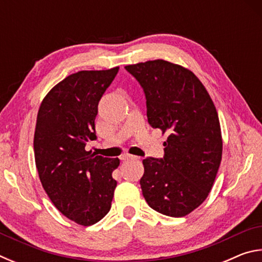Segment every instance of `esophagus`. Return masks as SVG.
<instances>
[{
    "instance_id": "esophagus-1",
    "label": "esophagus",
    "mask_w": 262,
    "mask_h": 262,
    "mask_svg": "<svg viewBox=\"0 0 262 262\" xmlns=\"http://www.w3.org/2000/svg\"><path fill=\"white\" fill-rule=\"evenodd\" d=\"M137 158H139V157L133 156V155H129V154H125V155H122V156H121L122 161H128V159H137Z\"/></svg>"
}]
</instances>
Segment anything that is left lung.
<instances>
[{
	"label": "left lung",
	"instance_id": "obj_1",
	"mask_svg": "<svg viewBox=\"0 0 262 262\" xmlns=\"http://www.w3.org/2000/svg\"><path fill=\"white\" fill-rule=\"evenodd\" d=\"M125 68L143 88L150 126L168 133L164 158L143 159L142 194L163 215H188L209 195L221 164L223 141L215 105L183 66L154 60Z\"/></svg>",
	"mask_w": 262,
	"mask_h": 262
}]
</instances>
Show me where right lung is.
I'll return each mask as SVG.
<instances>
[{"label": "right lung", "instance_id": "obj_1", "mask_svg": "<svg viewBox=\"0 0 262 262\" xmlns=\"http://www.w3.org/2000/svg\"><path fill=\"white\" fill-rule=\"evenodd\" d=\"M118 72L114 67L69 75L38 111L33 149L41 185L61 214L84 227L107 214L117 187L112 172L119 158L97 156L85 145L97 139L98 103Z\"/></svg>", "mask_w": 262, "mask_h": 262}]
</instances>
